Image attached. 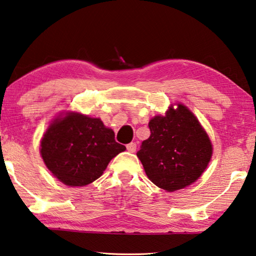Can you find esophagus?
Returning <instances> with one entry per match:
<instances>
[{
  "mask_svg": "<svg viewBox=\"0 0 256 256\" xmlns=\"http://www.w3.org/2000/svg\"><path fill=\"white\" fill-rule=\"evenodd\" d=\"M126 148H128V152H131V153L136 152V144L134 143V142H132V143H128V146H126Z\"/></svg>",
  "mask_w": 256,
  "mask_h": 256,
  "instance_id": "esophagus-1",
  "label": "esophagus"
}]
</instances>
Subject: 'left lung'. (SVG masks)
Segmentation results:
<instances>
[{"label":"left lung","mask_w":256,"mask_h":256,"mask_svg":"<svg viewBox=\"0 0 256 256\" xmlns=\"http://www.w3.org/2000/svg\"><path fill=\"white\" fill-rule=\"evenodd\" d=\"M150 136L136 156L148 178L166 192L194 182L210 161L212 148L205 130L186 106L170 108L148 122Z\"/></svg>","instance_id":"left-lung-1"}]
</instances>
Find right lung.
<instances>
[{"label":"right lung","instance_id":"right-lung-1","mask_svg":"<svg viewBox=\"0 0 256 256\" xmlns=\"http://www.w3.org/2000/svg\"><path fill=\"white\" fill-rule=\"evenodd\" d=\"M126 148L115 141L113 130L100 118L69 113L48 128L41 156L56 178L70 187H82L103 174L108 162Z\"/></svg>","mask_w":256,"mask_h":256}]
</instances>
